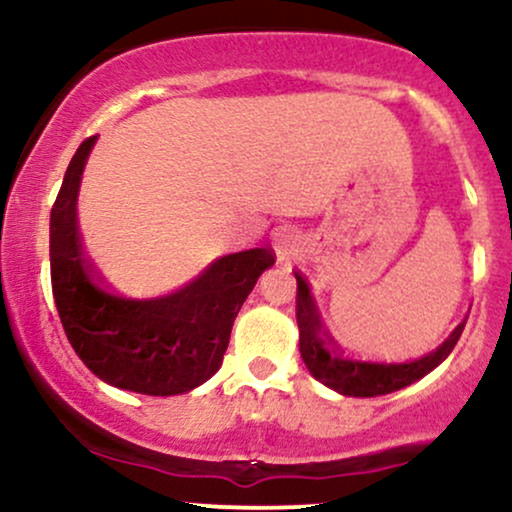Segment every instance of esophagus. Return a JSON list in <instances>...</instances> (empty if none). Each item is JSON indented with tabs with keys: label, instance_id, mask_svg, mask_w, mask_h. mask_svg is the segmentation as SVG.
I'll return each mask as SVG.
<instances>
[{
	"label": "esophagus",
	"instance_id": "obj_1",
	"mask_svg": "<svg viewBox=\"0 0 512 512\" xmlns=\"http://www.w3.org/2000/svg\"><path fill=\"white\" fill-rule=\"evenodd\" d=\"M301 250H303V240H301V233H298L296 228L284 226L276 231V236H274L276 262L279 264L296 262V257L301 255Z\"/></svg>",
	"mask_w": 512,
	"mask_h": 512
}]
</instances>
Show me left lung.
I'll return each mask as SVG.
<instances>
[{
	"label": "left lung",
	"mask_w": 512,
	"mask_h": 512,
	"mask_svg": "<svg viewBox=\"0 0 512 512\" xmlns=\"http://www.w3.org/2000/svg\"><path fill=\"white\" fill-rule=\"evenodd\" d=\"M298 296H296V320H298V349H301V358L310 375L330 390L339 392L346 397H378L390 395V392L402 390L424 375L438 368L450 351L455 349L457 339L464 330L467 317L450 332L438 349L431 354L414 358V361L390 363V361H363V358L346 356L332 339L327 337L325 325H322L320 310L310 293L308 281L301 274H296Z\"/></svg>",
	"instance_id": "obj_1"
}]
</instances>
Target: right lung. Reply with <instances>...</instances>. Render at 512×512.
<instances>
[{"instance_id": "obj_1", "label": "right lung", "mask_w": 512, "mask_h": 512, "mask_svg": "<svg viewBox=\"0 0 512 512\" xmlns=\"http://www.w3.org/2000/svg\"><path fill=\"white\" fill-rule=\"evenodd\" d=\"M98 137L76 149L50 211V276L57 313L76 356L96 378L139 395L170 397L207 383L221 368L231 327L272 250L216 257L180 289L129 298L101 289L76 226L81 175Z\"/></svg>"}]
</instances>
